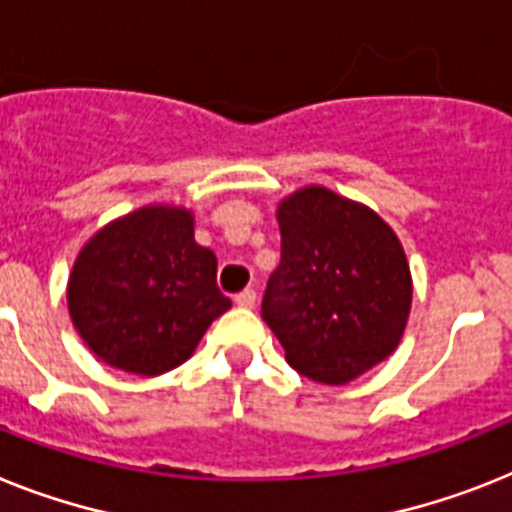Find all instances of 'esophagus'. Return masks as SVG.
I'll list each match as a JSON object with an SVG mask.
<instances>
[{
  "label": "esophagus",
  "instance_id": "obj_1",
  "mask_svg": "<svg viewBox=\"0 0 512 512\" xmlns=\"http://www.w3.org/2000/svg\"><path fill=\"white\" fill-rule=\"evenodd\" d=\"M234 302L239 304V307H244V309H252V307H255V302H257V294L252 289H244L242 294H236Z\"/></svg>",
  "mask_w": 512,
  "mask_h": 512
}]
</instances>
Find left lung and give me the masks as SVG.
I'll return each mask as SVG.
<instances>
[{"instance_id": "1", "label": "left lung", "mask_w": 512, "mask_h": 512, "mask_svg": "<svg viewBox=\"0 0 512 512\" xmlns=\"http://www.w3.org/2000/svg\"><path fill=\"white\" fill-rule=\"evenodd\" d=\"M276 218L281 265L263 320L299 375L346 385L403 338L414 283L401 239L375 210L320 184L283 197Z\"/></svg>"}]
</instances>
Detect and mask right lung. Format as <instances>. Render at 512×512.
<instances>
[{
  "label": "right lung",
  "mask_w": 512,
  "mask_h": 512,
  "mask_svg": "<svg viewBox=\"0 0 512 512\" xmlns=\"http://www.w3.org/2000/svg\"><path fill=\"white\" fill-rule=\"evenodd\" d=\"M216 268V255L195 242L192 210L137 208L77 252L67 281L72 325L109 367L163 375L187 362L210 322L231 307Z\"/></svg>",
  "instance_id": "right-lung-1"
}]
</instances>
